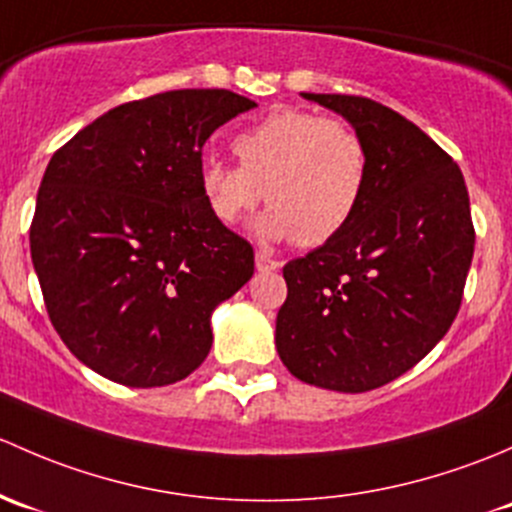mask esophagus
I'll use <instances>...</instances> for the list:
<instances>
[{"label":"esophagus","instance_id":"1","mask_svg":"<svg viewBox=\"0 0 512 512\" xmlns=\"http://www.w3.org/2000/svg\"><path fill=\"white\" fill-rule=\"evenodd\" d=\"M281 263L276 258H271L266 251H256V271H276Z\"/></svg>","mask_w":512,"mask_h":512}]
</instances>
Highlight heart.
I'll use <instances>...</instances> for the list:
<instances>
[{"instance_id": "heart-1", "label": "heart", "mask_w": 512, "mask_h": 512, "mask_svg": "<svg viewBox=\"0 0 512 512\" xmlns=\"http://www.w3.org/2000/svg\"><path fill=\"white\" fill-rule=\"evenodd\" d=\"M239 165L207 160L202 192L209 212L239 224L263 199L271 204L256 224L266 239L320 246L340 234L360 209L370 179V150L345 118L283 108L231 142Z\"/></svg>"}]
</instances>
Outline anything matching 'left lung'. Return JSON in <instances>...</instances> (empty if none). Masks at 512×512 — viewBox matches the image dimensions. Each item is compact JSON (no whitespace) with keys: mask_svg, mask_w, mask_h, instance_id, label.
Listing matches in <instances>:
<instances>
[{"mask_svg":"<svg viewBox=\"0 0 512 512\" xmlns=\"http://www.w3.org/2000/svg\"><path fill=\"white\" fill-rule=\"evenodd\" d=\"M303 98L360 130L370 179L350 224L283 266L276 350L300 382L370 392L449 333L476 246L468 189L451 155L387 105L337 93Z\"/></svg>","mask_w":512,"mask_h":512,"instance_id":"left-lung-1","label":"left lung"}]
</instances>
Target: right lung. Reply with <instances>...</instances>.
<instances>
[{"label": "right lung", "instance_id": "add662e5", "mask_svg": "<svg viewBox=\"0 0 512 512\" xmlns=\"http://www.w3.org/2000/svg\"><path fill=\"white\" fill-rule=\"evenodd\" d=\"M256 108L224 88L123 103L59 147L29 244L68 350L125 387H165L212 350V310L254 276V249L209 212L202 147Z\"/></svg>", "mask_w": 512, "mask_h": 512}]
</instances>
